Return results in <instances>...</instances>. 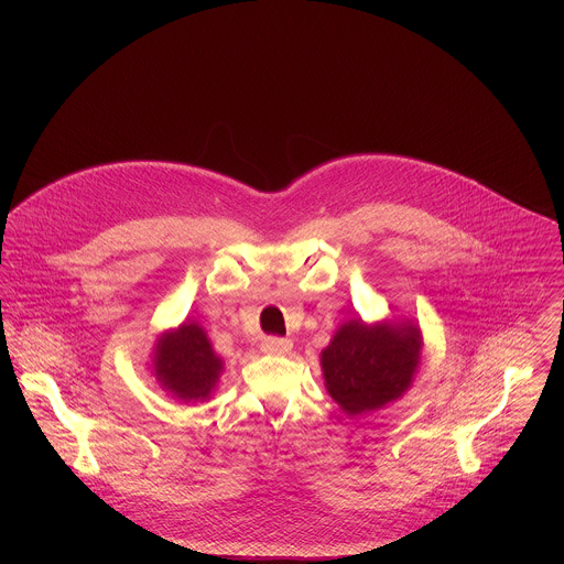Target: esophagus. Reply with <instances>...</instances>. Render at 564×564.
<instances>
[{"mask_svg":"<svg viewBox=\"0 0 564 564\" xmlns=\"http://www.w3.org/2000/svg\"><path fill=\"white\" fill-rule=\"evenodd\" d=\"M262 351L267 354H289L293 343L289 338H282V336H264L262 343H260Z\"/></svg>","mask_w":564,"mask_h":564,"instance_id":"esophagus-1","label":"esophagus"}]
</instances>
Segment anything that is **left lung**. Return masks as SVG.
Wrapping results in <instances>:
<instances>
[{
  "label": "left lung",
  "mask_w": 564,
  "mask_h": 564,
  "mask_svg": "<svg viewBox=\"0 0 564 564\" xmlns=\"http://www.w3.org/2000/svg\"><path fill=\"white\" fill-rule=\"evenodd\" d=\"M419 354L414 325L345 323L322 351L327 393L347 414L378 410L410 387Z\"/></svg>",
  "instance_id": "obj_1"
}]
</instances>
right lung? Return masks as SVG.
<instances>
[{
  "instance_id": "right-lung-1",
  "label": "right lung",
  "mask_w": 564,
  "mask_h": 564,
  "mask_svg": "<svg viewBox=\"0 0 564 564\" xmlns=\"http://www.w3.org/2000/svg\"><path fill=\"white\" fill-rule=\"evenodd\" d=\"M221 373V358L215 356L204 329L184 323L177 332L164 334L156 347V376L162 387L180 400H204Z\"/></svg>"
}]
</instances>
